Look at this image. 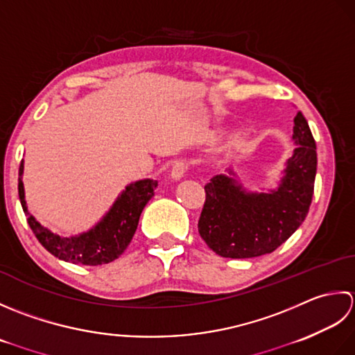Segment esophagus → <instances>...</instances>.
Listing matches in <instances>:
<instances>
[{
    "mask_svg": "<svg viewBox=\"0 0 355 355\" xmlns=\"http://www.w3.org/2000/svg\"><path fill=\"white\" fill-rule=\"evenodd\" d=\"M187 170H188V162L187 161H178L175 165H173L171 178L175 180H179L180 178H184Z\"/></svg>",
    "mask_w": 355,
    "mask_h": 355,
    "instance_id": "34e87169",
    "label": "esophagus"
}]
</instances>
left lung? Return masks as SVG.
Wrapping results in <instances>:
<instances>
[{
    "mask_svg": "<svg viewBox=\"0 0 355 355\" xmlns=\"http://www.w3.org/2000/svg\"><path fill=\"white\" fill-rule=\"evenodd\" d=\"M293 141L297 147L286 161L279 187L270 193H250L230 175L214 176L205 185L199 234L216 254L250 259L279 248L305 220L314 194L315 141L302 112L295 114Z\"/></svg>",
    "mask_w": 355,
    "mask_h": 355,
    "instance_id": "obj_1",
    "label": "left lung"
}]
</instances>
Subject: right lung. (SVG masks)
<instances>
[{
  "label": "right lung",
  "instance_id": "1",
  "mask_svg": "<svg viewBox=\"0 0 355 355\" xmlns=\"http://www.w3.org/2000/svg\"><path fill=\"white\" fill-rule=\"evenodd\" d=\"M24 164L21 161L18 178V194L27 223L33 234L50 254L75 265L96 266L110 263L125 251L132 242L137 228L141 213L147 202L155 196L157 180L142 179L125 187V190L114 200L113 207L95 227L79 236L62 237L44 228L28 213L24 185H23Z\"/></svg>",
  "mask_w": 355,
  "mask_h": 355
}]
</instances>
